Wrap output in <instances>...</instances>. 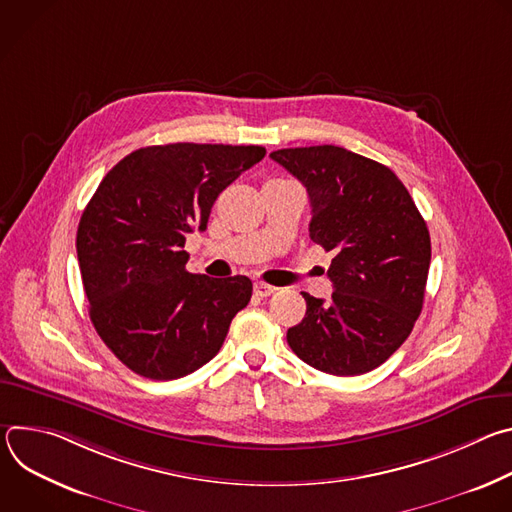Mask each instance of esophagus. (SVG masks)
<instances>
[{
  "mask_svg": "<svg viewBox=\"0 0 512 512\" xmlns=\"http://www.w3.org/2000/svg\"><path fill=\"white\" fill-rule=\"evenodd\" d=\"M255 294L259 296V298H267V296H271V294H275L277 291V287L275 285H269V283H265V281H255Z\"/></svg>",
  "mask_w": 512,
  "mask_h": 512,
  "instance_id": "esophagus-1",
  "label": "esophagus"
}]
</instances>
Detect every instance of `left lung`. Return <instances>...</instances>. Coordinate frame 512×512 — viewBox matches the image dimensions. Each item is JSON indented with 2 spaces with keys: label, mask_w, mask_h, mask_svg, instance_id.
Returning a JSON list of instances; mask_svg holds the SVG:
<instances>
[{
  "label": "left lung",
  "mask_w": 512,
  "mask_h": 512,
  "mask_svg": "<svg viewBox=\"0 0 512 512\" xmlns=\"http://www.w3.org/2000/svg\"><path fill=\"white\" fill-rule=\"evenodd\" d=\"M308 190L310 239L332 251L328 302L304 294L306 316L287 344L310 367L369 373L407 340L423 308L429 231L403 182L338 145L269 154Z\"/></svg>",
  "instance_id": "left-lung-1"
}]
</instances>
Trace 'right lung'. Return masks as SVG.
<instances>
[{
  "label": "right lung",
  "instance_id": "add662e5",
  "mask_svg": "<svg viewBox=\"0 0 512 512\" xmlns=\"http://www.w3.org/2000/svg\"><path fill=\"white\" fill-rule=\"evenodd\" d=\"M263 158L261 145H150L113 166L87 204L77 253L89 316L139 377L194 373L249 304V277L190 273L184 243L206 229L218 194Z\"/></svg>",
  "mask_w": 512,
  "mask_h": 512
}]
</instances>
